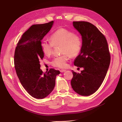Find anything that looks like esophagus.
<instances>
[{"instance_id": "1", "label": "esophagus", "mask_w": 122, "mask_h": 122, "mask_svg": "<svg viewBox=\"0 0 122 122\" xmlns=\"http://www.w3.org/2000/svg\"><path fill=\"white\" fill-rule=\"evenodd\" d=\"M60 71V72H61V73H63V72H64L66 71V70H61Z\"/></svg>"}]
</instances>
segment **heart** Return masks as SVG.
Segmentation results:
<instances>
[{"label":"heart","mask_w":122,"mask_h":122,"mask_svg":"<svg viewBox=\"0 0 122 122\" xmlns=\"http://www.w3.org/2000/svg\"><path fill=\"white\" fill-rule=\"evenodd\" d=\"M50 42L43 41L41 42V47L43 53L49 56L52 53L53 46L61 45V53L64 54L57 57L51 64L53 66L59 68H64L67 66L69 56L74 57L80 53L81 48V37L72 31L64 28H60L55 31L51 36Z\"/></svg>","instance_id":"heart-1"}]
</instances>
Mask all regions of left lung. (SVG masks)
Listing matches in <instances>:
<instances>
[{"instance_id":"1","label":"left lung","mask_w":122,"mask_h":122,"mask_svg":"<svg viewBox=\"0 0 122 122\" xmlns=\"http://www.w3.org/2000/svg\"><path fill=\"white\" fill-rule=\"evenodd\" d=\"M74 27L81 34V48L74 65L83 68L80 74L72 70L71 84L73 90L82 96L94 93L101 85L110 63V54L104 36L92 24L73 22Z\"/></svg>"}]
</instances>
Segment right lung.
Here are the masks:
<instances>
[{
    "label": "right lung",
    "mask_w": 122,
    "mask_h": 122,
    "mask_svg": "<svg viewBox=\"0 0 122 122\" xmlns=\"http://www.w3.org/2000/svg\"><path fill=\"white\" fill-rule=\"evenodd\" d=\"M52 21L34 25L22 35L16 47L14 65L22 85L32 97L42 99L52 92L55 79L60 71L50 69L43 73L40 69V60L44 57L41 47V40L51 30Z\"/></svg>",
    "instance_id": "1"
}]
</instances>
